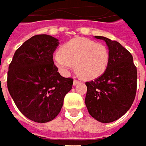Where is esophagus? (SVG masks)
I'll use <instances>...</instances> for the list:
<instances>
[{
	"instance_id": "1",
	"label": "esophagus",
	"mask_w": 146,
	"mask_h": 146,
	"mask_svg": "<svg viewBox=\"0 0 146 146\" xmlns=\"http://www.w3.org/2000/svg\"><path fill=\"white\" fill-rule=\"evenodd\" d=\"M79 84V81L77 80V79H74V80H73V85H76V84Z\"/></svg>"
}]
</instances>
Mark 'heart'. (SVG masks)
Here are the masks:
<instances>
[{"label":"heart","instance_id":"heart-1","mask_svg":"<svg viewBox=\"0 0 146 146\" xmlns=\"http://www.w3.org/2000/svg\"><path fill=\"white\" fill-rule=\"evenodd\" d=\"M53 61L63 75H68L75 67L81 78L93 79L106 71L109 52L104 44L86 38H75L54 55Z\"/></svg>","mask_w":146,"mask_h":146}]
</instances>
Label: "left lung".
Instances as JSON below:
<instances>
[{"label":"left lung","instance_id":"left-lung-1","mask_svg":"<svg viewBox=\"0 0 146 146\" xmlns=\"http://www.w3.org/2000/svg\"><path fill=\"white\" fill-rule=\"evenodd\" d=\"M109 50L106 71L93 81L86 82L85 105L96 120L107 123L123 116L131 107L137 90V68L131 53L120 43L103 36Z\"/></svg>","mask_w":146,"mask_h":146}]
</instances>
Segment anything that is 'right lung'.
I'll return each mask as SVG.
<instances>
[{"label": "right lung", "mask_w": 146, "mask_h": 146, "mask_svg": "<svg viewBox=\"0 0 146 146\" xmlns=\"http://www.w3.org/2000/svg\"><path fill=\"white\" fill-rule=\"evenodd\" d=\"M58 44L50 35H35L15 51L9 65L8 91L18 110L36 123L53 120L73 87V78L62 77L54 64Z\"/></svg>", "instance_id": "right-lung-1"}]
</instances>
